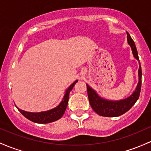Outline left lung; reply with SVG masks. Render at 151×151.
Listing matches in <instances>:
<instances>
[{"mask_svg": "<svg viewBox=\"0 0 151 151\" xmlns=\"http://www.w3.org/2000/svg\"><path fill=\"white\" fill-rule=\"evenodd\" d=\"M127 43L131 47L132 54L135 59H136L139 62L138 69V77L139 81L137 84V87L135 91L130 94L129 97L125 99L120 100H110L107 99L102 98L97 93L94 89L89 87L87 84V95L91 107L96 113L104 117H117L123 115L124 113L127 112L134 105V104L138 100L141 89V78H142V71L140 67V62H139L138 54H137V49L135 47V44L134 43L130 34L127 32Z\"/></svg>", "mask_w": 151, "mask_h": 151, "instance_id": "8db88e82", "label": "left lung"}]
</instances>
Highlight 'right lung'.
Returning <instances> with one entry per match:
<instances>
[{
	"mask_svg": "<svg viewBox=\"0 0 151 151\" xmlns=\"http://www.w3.org/2000/svg\"><path fill=\"white\" fill-rule=\"evenodd\" d=\"M78 82V80L74 81L73 83L68 87L66 90L65 94L63 97L62 100L61 101L60 103L57 107L51 109V110L43 111V112H26L23 110H21L19 107L17 109L27 119H29L31 121L36 122V123H49V122H54L56 120H58L62 117L64 113L65 112L66 109H67L68 101H69V92L74 87V84Z\"/></svg>",
	"mask_w": 151,
	"mask_h": 151,
	"instance_id": "right-lung-1",
	"label": "right lung"
}]
</instances>
